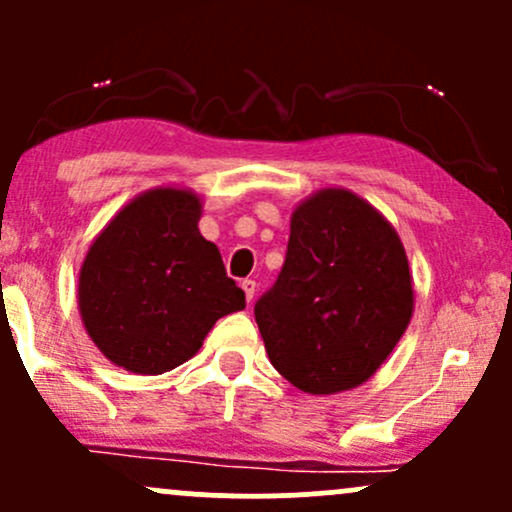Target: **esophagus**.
<instances>
[{"label": "esophagus", "mask_w": 512, "mask_h": 512, "mask_svg": "<svg viewBox=\"0 0 512 512\" xmlns=\"http://www.w3.org/2000/svg\"><path fill=\"white\" fill-rule=\"evenodd\" d=\"M240 289L245 291V298H248V303H250L252 296H255V291H257V284L252 279H243L240 281Z\"/></svg>", "instance_id": "1"}]
</instances>
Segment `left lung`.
Masks as SVG:
<instances>
[{"label":"left lung","instance_id":"obj_1","mask_svg":"<svg viewBox=\"0 0 512 512\" xmlns=\"http://www.w3.org/2000/svg\"><path fill=\"white\" fill-rule=\"evenodd\" d=\"M414 315V281L395 226L346 187H325L291 214L286 262L257 301L272 366L308 395L368 383Z\"/></svg>","mask_w":512,"mask_h":512}]
</instances>
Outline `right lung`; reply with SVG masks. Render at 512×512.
<instances>
[{
	"instance_id": "add662e5",
	"label": "right lung",
	"mask_w": 512,
	"mask_h": 512,
	"mask_svg": "<svg viewBox=\"0 0 512 512\" xmlns=\"http://www.w3.org/2000/svg\"><path fill=\"white\" fill-rule=\"evenodd\" d=\"M199 219L197 192L161 185L129 199L93 238L76 298L86 334L115 366L137 375L178 368L219 317L245 308Z\"/></svg>"
}]
</instances>
